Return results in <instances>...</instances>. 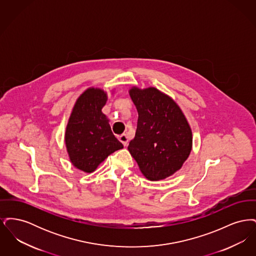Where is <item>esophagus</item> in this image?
<instances>
[{
  "mask_svg": "<svg viewBox=\"0 0 256 256\" xmlns=\"http://www.w3.org/2000/svg\"><path fill=\"white\" fill-rule=\"evenodd\" d=\"M118 139L122 142L124 146H126V144H128V136H126V134H121V135H119V136H118Z\"/></svg>",
  "mask_w": 256,
  "mask_h": 256,
  "instance_id": "1",
  "label": "esophagus"
}]
</instances>
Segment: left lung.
Returning a JSON list of instances; mask_svg holds the SVG:
<instances>
[{"label":"left lung","instance_id":"1","mask_svg":"<svg viewBox=\"0 0 256 256\" xmlns=\"http://www.w3.org/2000/svg\"><path fill=\"white\" fill-rule=\"evenodd\" d=\"M130 95L138 111V121L128 148L148 180H164L188 158L191 128L178 106L158 89L134 87Z\"/></svg>","mask_w":256,"mask_h":256}]
</instances>
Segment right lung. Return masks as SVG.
<instances>
[{
	"instance_id": "obj_1",
	"label": "right lung",
	"mask_w": 256,
	"mask_h": 256,
	"mask_svg": "<svg viewBox=\"0 0 256 256\" xmlns=\"http://www.w3.org/2000/svg\"><path fill=\"white\" fill-rule=\"evenodd\" d=\"M106 94L89 88L78 98L65 132V143L74 166L92 172L112 152L124 148L115 137L102 108Z\"/></svg>"
}]
</instances>
